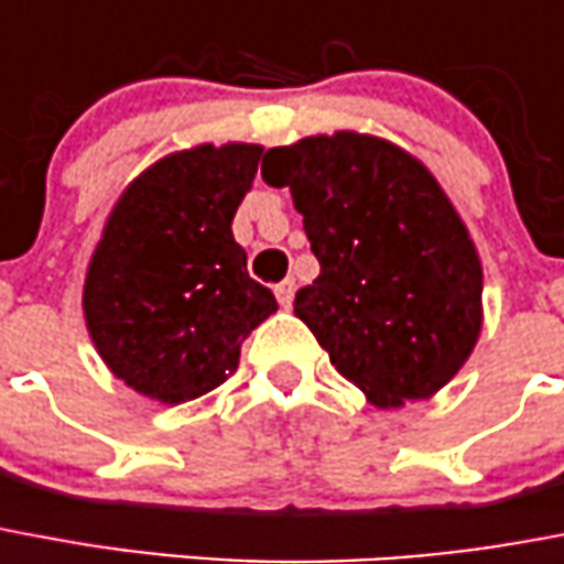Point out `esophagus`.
Instances as JSON below:
<instances>
[{"instance_id":"obj_1","label":"esophagus","mask_w":564,"mask_h":564,"mask_svg":"<svg viewBox=\"0 0 564 564\" xmlns=\"http://www.w3.org/2000/svg\"><path fill=\"white\" fill-rule=\"evenodd\" d=\"M294 291H296L294 279H285V282H279V285L273 288V294H276L279 305H285V308L294 303Z\"/></svg>"}]
</instances>
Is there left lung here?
Returning <instances> with one entry per match:
<instances>
[{"instance_id":"obj_1","label":"left lung","mask_w":564,"mask_h":564,"mask_svg":"<svg viewBox=\"0 0 564 564\" xmlns=\"http://www.w3.org/2000/svg\"><path fill=\"white\" fill-rule=\"evenodd\" d=\"M270 186H288L319 276L294 314L376 408L443 390L484 326V268L436 177L387 139L337 130L270 148Z\"/></svg>"}]
</instances>
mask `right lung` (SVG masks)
<instances>
[{"label":"right lung","mask_w":564,"mask_h":564,"mask_svg":"<svg viewBox=\"0 0 564 564\" xmlns=\"http://www.w3.org/2000/svg\"><path fill=\"white\" fill-rule=\"evenodd\" d=\"M261 145H197L156 160L104 224L84 282L98 355L130 390L192 402L238 369L247 335L279 308L232 238Z\"/></svg>","instance_id":"add662e5"}]
</instances>
